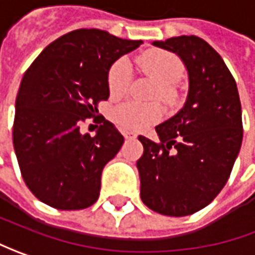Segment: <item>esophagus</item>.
Here are the masks:
<instances>
[{
  "label": "esophagus",
  "instance_id": "1",
  "mask_svg": "<svg viewBox=\"0 0 255 255\" xmlns=\"http://www.w3.org/2000/svg\"><path fill=\"white\" fill-rule=\"evenodd\" d=\"M124 136H126V139H135L136 134L135 132H132V131H126V132H124Z\"/></svg>",
  "mask_w": 255,
  "mask_h": 255
}]
</instances>
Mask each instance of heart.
Returning a JSON list of instances; mask_svg holds the SVG:
<instances>
[{"label": "heart", "mask_w": 255, "mask_h": 255, "mask_svg": "<svg viewBox=\"0 0 255 255\" xmlns=\"http://www.w3.org/2000/svg\"><path fill=\"white\" fill-rule=\"evenodd\" d=\"M138 66L145 75L156 82L154 97H159L166 104L173 106L178 101V92L173 84L179 80L185 66L183 62L175 53L166 50H148L136 57ZM131 82V67L127 59H119L110 67L107 83L113 97H120L127 92ZM163 117V109L158 103L138 104L124 103L114 110V120L121 127L141 131L144 128L154 126Z\"/></svg>", "instance_id": "heart-1"}]
</instances>
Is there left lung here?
<instances>
[{
  "label": "left lung",
  "mask_w": 255,
  "mask_h": 255,
  "mask_svg": "<svg viewBox=\"0 0 255 255\" xmlns=\"http://www.w3.org/2000/svg\"><path fill=\"white\" fill-rule=\"evenodd\" d=\"M152 43L183 60L189 93L183 109L155 127L159 142L138 136L141 199L156 213L182 217L206 207L230 178L243 141L242 103L234 77L206 40L182 35Z\"/></svg>",
  "instance_id": "left-lung-1"
}]
</instances>
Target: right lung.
<instances>
[{"instance_id": "right-lung-1", "label": "right lung", "mask_w": 255, "mask_h": 255, "mask_svg": "<svg viewBox=\"0 0 255 255\" xmlns=\"http://www.w3.org/2000/svg\"><path fill=\"white\" fill-rule=\"evenodd\" d=\"M141 43L101 29H76L48 45L25 72L15 103L13 149L26 186L40 202L80 210L99 199L103 168L124 136L103 116L94 136L83 135L80 126L109 99L111 65Z\"/></svg>"}]
</instances>
